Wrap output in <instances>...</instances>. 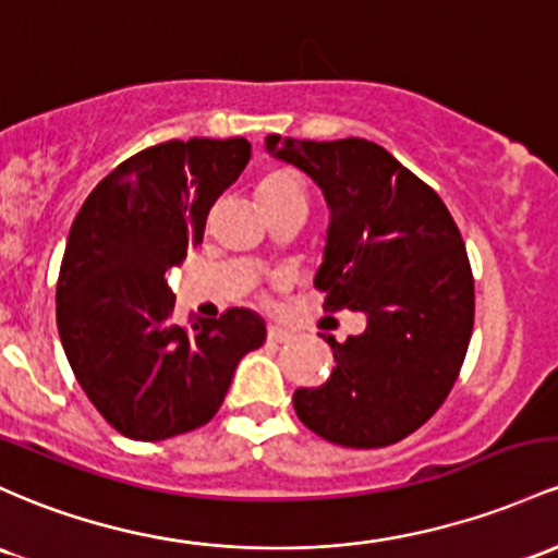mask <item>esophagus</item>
Listing matches in <instances>:
<instances>
[{"mask_svg": "<svg viewBox=\"0 0 558 558\" xmlns=\"http://www.w3.org/2000/svg\"><path fill=\"white\" fill-rule=\"evenodd\" d=\"M267 339L275 341V344H280V341H289L291 339V330L278 326V323H269L267 326Z\"/></svg>", "mask_w": 558, "mask_h": 558, "instance_id": "obj_1", "label": "esophagus"}]
</instances>
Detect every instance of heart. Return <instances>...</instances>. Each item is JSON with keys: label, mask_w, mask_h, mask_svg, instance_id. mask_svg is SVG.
Here are the masks:
<instances>
[{"label": "heart", "mask_w": 558, "mask_h": 558, "mask_svg": "<svg viewBox=\"0 0 558 558\" xmlns=\"http://www.w3.org/2000/svg\"><path fill=\"white\" fill-rule=\"evenodd\" d=\"M293 187L299 185L291 174H286V171H269L265 180L259 182V198H265V195H278L283 193V190H293Z\"/></svg>", "instance_id": "heart-1"}]
</instances>
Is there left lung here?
<instances>
[{"instance_id": "obj_1", "label": "left lung", "mask_w": 558, "mask_h": 558, "mask_svg": "<svg viewBox=\"0 0 558 558\" xmlns=\"http://www.w3.org/2000/svg\"><path fill=\"white\" fill-rule=\"evenodd\" d=\"M265 148L328 204L315 272L323 310L365 315L344 344L328 336L336 368L323 387L293 391V410L333 445L400 442L437 413L466 357L474 280L461 232L442 198L381 145L267 134Z\"/></svg>"}]
</instances>
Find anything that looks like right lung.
<instances>
[{"mask_svg": "<svg viewBox=\"0 0 558 558\" xmlns=\"http://www.w3.org/2000/svg\"><path fill=\"white\" fill-rule=\"evenodd\" d=\"M248 158L243 137L153 145L110 171L73 219L54 296L60 341L84 395L124 437L158 442L209 424L243 354L265 344L251 310L177 326L167 286Z\"/></svg>", "mask_w": 558, "mask_h": 558, "instance_id": "add662e5", "label": "right lung"}]
</instances>
